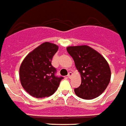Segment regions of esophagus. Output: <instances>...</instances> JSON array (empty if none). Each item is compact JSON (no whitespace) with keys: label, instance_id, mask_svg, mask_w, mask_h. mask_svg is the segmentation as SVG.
<instances>
[{"label":"esophagus","instance_id":"esophagus-1","mask_svg":"<svg viewBox=\"0 0 126 126\" xmlns=\"http://www.w3.org/2000/svg\"><path fill=\"white\" fill-rule=\"evenodd\" d=\"M72 75H73V73H72L71 72H69V73H68L67 76H68V77H69V78H71V77Z\"/></svg>","mask_w":126,"mask_h":126}]
</instances>
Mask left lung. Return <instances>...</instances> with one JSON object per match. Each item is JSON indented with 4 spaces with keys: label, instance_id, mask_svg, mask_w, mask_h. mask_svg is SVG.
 I'll use <instances>...</instances> for the list:
<instances>
[{
    "label": "left lung",
    "instance_id": "1",
    "mask_svg": "<svg viewBox=\"0 0 126 126\" xmlns=\"http://www.w3.org/2000/svg\"><path fill=\"white\" fill-rule=\"evenodd\" d=\"M67 52L73 59L80 75L81 84L75 93L82 99L98 97L107 88L111 71L106 59L97 51L86 45L68 46Z\"/></svg>",
    "mask_w": 126,
    "mask_h": 126
}]
</instances>
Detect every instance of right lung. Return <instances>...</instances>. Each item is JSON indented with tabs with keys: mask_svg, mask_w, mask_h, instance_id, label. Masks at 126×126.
Instances as JSON below:
<instances>
[{
	"mask_svg": "<svg viewBox=\"0 0 126 126\" xmlns=\"http://www.w3.org/2000/svg\"><path fill=\"white\" fill-rule=\"evenodd\" d=\"M58 49L56 44L44 42L29 53L21 63V84L33 97H48L58 89L63 77L55 76L56 69L51 65L53 57Z\"/></svg>",
	"mask_w": 126,
	"mask_h": 126,
	"instance_id": "1",
	"label": "right lung"
}]
</instances>
